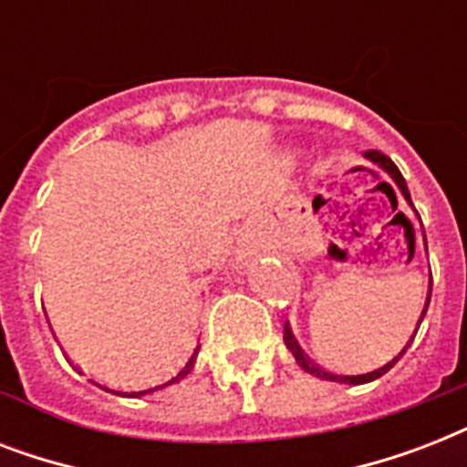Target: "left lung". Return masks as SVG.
Here are the masks:
<instances>
[{
  "instance_id": "obj_1",
  "label": "left lung",
  "mask_w": 467,
  "mask_h": 467,
  "mask_svg": "<svg viewBox=\"0 0 467 467\" xmlns=\"http://www.w3.org/2000/svg\"><path fill=\"white\" fill-rule=\"evenodd\" d=\"M363 157H366V160H368L370 164H376L378 169H383L385 174L390 176L392 182H395V186H398V189H400V193L405 196V201H407V203H410V208H414V205H412V196H410V189H407L405 176L400 174V169L395 167V161H392L390 157H385L383 152H378V150H370V152H366V155H363ZM424 247H427V237H424ZM429 300H431V274H429L427 303H424V310H421V317H420V322H417V329H420L421 319H424V315H427ZM417 329H414V334H417ZM414 334H412V337H410V341H407V347L412 344ZM284 341H285V347H288V351H291V354L296 356V361H298L300 368L307 370L310 376L322 378V380H334V383H347V385H363V383H370V380H376V378L385 376V373H388V370H390L392 366H395V363H398L400 358H402V354H405V351H407V347H405V348H402V351H400L398 356H395V358H392V361H388V363H385V366H380V368L370 370V373H361V376H341V373H329V370L319 368L317 363H312V361H310V356H307L306 351L300 348L298 339L293 337V329H291V325H288V322H285V325H284Z\"/></svg>"
}]
</instances>
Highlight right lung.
I'll list each match as a JSON object with an SVG mask.
<instances>
[{"instance_id":"right-lung-1","label":"right lung","mask_w":467,"mask_h":467,"mask_svg":"<svg viewBox=\"0 0 467 467\" xmlns=\"http://www.w3.org/2000/svg\"><path fill=\"white\" fill-rule=\"evenodd\" d=\"M198 348H201V347L193 348V354H191V358H189V361H186V366H183V368L179 370V373H176V376L171 378V380H167V383L155 385V388H150V390H140V392H116V395H123V398H142V395H150V392L161 390V388H167V385L179 383V380H183V378H186V376H189V373H191V368H193V363H196V356H198ZM106 390H109V388H106ZM109 392H113V390H109Z\"/></svg>"}]
</instances>
